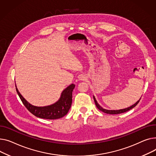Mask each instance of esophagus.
Here are the masks:
<instances>
[{
  "label": "esophagus",
  "instance_id": "1",
  "mask_svg": "<svg viewBox=\"0 0 156 156\" xmlns=\"http://www.w3.org/2000/svg\"><path fill=\"white\" fill-rule=\"evenodd\" d=\"M86 74H79V76H78V79H79V80H85L86 79Z\"/></svg>",
  "mask_w": 156,
  "mask_h": 156
}]
</instances>
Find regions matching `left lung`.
Listing matches in <instances>:
<instances>
[{
    "mask_svg": "<svg viewBox=\"0 0 156 156\" xmlns=\"http://www.w3.org/2000/svg\"><path fill=\"white\" fill-rule=\"evenodd\" d=\"M93 98H94V102H95V104H96V107L99 109L100 111H101V112H104V113H107V114H110V115H116V114H120V113H125V112H126L129 111L130 109H131L133 108L135 106H136V105L139 103L140 100V99L138 101H137L135 104H134L133 105H132V106H130V107H129V108H125V109H119V110H108V109H103L102 107H101V106L98 105V103H97V101H96V100L95 98H94V97H93Z\"/></svg>",
    "mask_w": 156,
    "mask_h": 156,
    "instance_id": "obj_1",
    "label": "left lung"
}]
</instances>
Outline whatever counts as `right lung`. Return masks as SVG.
Instances as JSON below:
<instances>
[{"mask_svg":"<svg viewBox=\"0 0 156 156\" xmlns=\"http://www.w3.org/2000/svg\"><path fill=\"white\" fill-rule=\"evenodd\" d=\"M75 85L72 84L63 90L61 97L57 103L44 107H38L31 105L21 96L17 87L16 89L22 103L30 113L38 118L48 119V120H55L67 114L72 105V91Z\"/></svg>","mask_w":156,"mask_h":156,"instance_id":"add662e5","label":"right lung"}]
</instances>
